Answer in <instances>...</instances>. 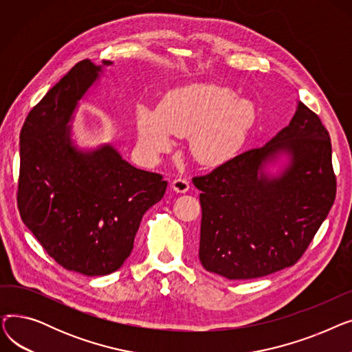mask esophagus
Segmentation results:
<instances>
[{"instance_id": "esophagus-1", "label": "esophagus", "mask_w": 352, "mask_h": 352, "mask_svg": "<svg viewBox=\"0 0 352 352\" xmlns=\"http://www.w3.org/2000/svg\"><path fill=\"white\" fill-rule=\"evenodd\" d=\"M173 188L177 192H187L190 190V182L187 178H182V177H177L173 181Z\"/></svg>"}]
</instances>
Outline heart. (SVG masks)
<instances>
[{
	"label": "heart",
	"mask_w": 352,
	"mask_h": 352,
	"mask_svg": "<svg viewBox=\"0 0 352 352\" xmlns=\"http://www.w3.org/2000/svg\"><path fill=\"white\" fill-rule=\"evenodd\" d=\"M255 118L254 105L214 84H191L170 91L161 107H135L138 150L150 161L173 145V134L190 135L197 158L224 160L244 142Z\"/></svg>",
	"instance_id": "1"
}]
</instances>
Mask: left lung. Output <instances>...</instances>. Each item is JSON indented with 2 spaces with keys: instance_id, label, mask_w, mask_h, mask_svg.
<instances>
[{
  "instance_id": "left-lung-1",
  "label": "left lung",
  "mask_w": 352,
  "mask_h": 352,
  "mask_svg": "<svg viewBox=\"0 0 352 352\" xmlns=\"http://www.w3.org/2000/svg\"><path fill=\"white\" fill-rule=\"evenodd\" d=\"M290 157L280 177L263 164ZM327 128L304 102L264 146L252 148L194 177L202 210L199 260L228 280H251L297 263L327 218L337 194Z\"/></svg>"
}]
</instances>
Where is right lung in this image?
I'll return each instance as SVG.
<instances>
[{"mask_svg":"<svg viewBox=\"0 0 352 352\" xmlns=\"http://www.w3.org/2000/svg\"><path fill=\"white\" fill-rule=\"evenodd\" d=\"M100 72L101 65L80 61L30 111L16 191L23 223L44 251L63 268L89 276L124 264L142 215L166 190L161 174L135 168L111 145L80 151L71 144V116Z\"/></svg>","mask_w":352,"mask_h":352,"instance_id":"right-lung-1","label":"right lung"}]
</instances>
